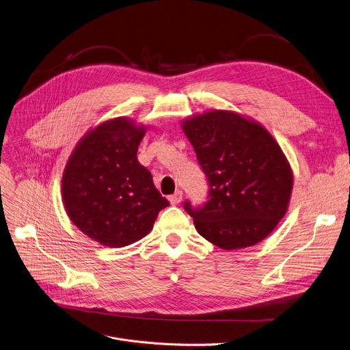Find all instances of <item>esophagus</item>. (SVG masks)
<instances>
[{"mask_svg":"<svg viewBox=\"0 0 350 350\" xmlns=\"http://www.w3.org/2000/svg\"><path fill=\"white\" fill-rule=\"evenodd\" d=\"M181 200H183V191H181V190H177L174 194H172V196L169 197V201H170L173 205L180 204Z\"/></svg>","mask_w":350,"mask_h":350,"instance_id":"esophagus-1","label":"esophagus"}]
</instances>
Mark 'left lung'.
<instances>
[{
    "instance_id": "obj_1",
    "label": "left lung",
    "mask_w": 350,
    "mask_h": 350,
    "mask_svg": "<svg viewBox=\"0 0 350 350\" xmlns=\"http://www.w3.org/2000/svg\"><path fill=\"white\" fill-rule=\"evenodd\" d=\"M208 181L202 205L184 209L198 234L226 249L263 241L288 206L293 173L273 136L229 111H209L183 124Z\"/></svg>"
}]
</instances>
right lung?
I'll return each mask as SVG.
<instances>
[{
  "mask_svg": "<svg viewBox=\"0 0 350 350\" xmlns=\"http://www.w3.org/2000/svg\"><path fill=\"white\" fill-rule=\"evenodd\" d=\"M144 135V128L125 118L107 121L83 137L64 169L67 215L104 246L122 247L142 239L170 204L137 161Z\"/></svg>",
  "mask_w": 350,
  "mask_h": 350,
  "instance_id": "obj_1",
  "label": "right lung"
}]
</instances>
